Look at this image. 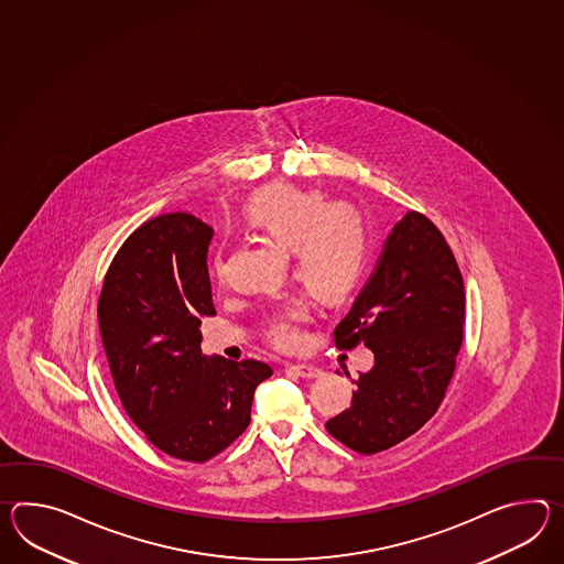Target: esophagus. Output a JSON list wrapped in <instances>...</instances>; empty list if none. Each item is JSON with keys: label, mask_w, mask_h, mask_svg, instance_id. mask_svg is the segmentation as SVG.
Wrapping results in <instances>:
<instances>
[{"label": "esophagus", "mask_w": 564, "mask_h": 564, "mask_svg": "<svg viewBox=\"0 0 564 564\" xmlns=\"http://www.w3.org/2000/svg\"><path fill=\"white\" fill-rule=\"evenodd\" d=\"M288 370L295 372V375L301 376V378H307V380L322 376V368L312 366V364H289Z\"/></svg>", "instance_id": "1"}]
</instances>
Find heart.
I'll return each instance as SVG.
<instances>
[{"instance_id": "heart-1", "label": "heart", "mask_w": 564, "mask_h": 564, "mask_svg": "<svg viewBox=\"0 0 564 564\" xmlns=\"http://www.w3.org/2000/svg\"><path fill=\"white\" fill-rule=\"evenodd\" d=\"M242 220L289 247L293 275L319 300H344L368 267L370 225L362 210L348 202L327 204L319 192L276 184L245 204ZM213 273L223 279L220 254L213 259ZM307 322L310 307L303 301H289L269 315L264 336L279 350H297Z\"/></svg>"}]
</instances>
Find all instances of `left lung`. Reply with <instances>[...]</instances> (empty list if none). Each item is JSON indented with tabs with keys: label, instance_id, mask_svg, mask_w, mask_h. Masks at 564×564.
I'll return each instance as SVG.
<instances>
[{
	"label": "left lung",
	"instance_id": "obj_1",
	"mask_svg": "<svg viewBox=\"0 0 564 564\" xmlns=\"http://www.w3.org/2000/svg\"><path fill=\"white\" fill-rule=\"evenodd\" d=\"M464 324V276L447 240L423 214H404L334 329L339 350L364 344L375 366L354 380L350 409L327 421L329 435L372 455L416 433L449 387Z\"/></svg>",
	"mask_w": 564,
	"mask_h": 564
}]
</instances>
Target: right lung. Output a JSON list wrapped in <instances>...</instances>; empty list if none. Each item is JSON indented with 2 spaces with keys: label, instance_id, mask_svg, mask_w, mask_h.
I'll use <instances>...</instances> for the list:
<instances>
[{
  "label": "right lung",
  "instance_id": "obj_1",
  "mask_svg": "<svg viewBox=\"0 0 564 564\" xmlns=\"http://www.w3.org/2000/svg\"><path fill=\"white\" fill-rule=\"evenodd\" d=\"M213 228L188 213L139 226L115 254L99 297V329L115 389L151 443L204 464L251 423L259 360L206 358L200 319L214 315L206 269Z\"/></svg>",
  "mask_w": 564,
  "mask_h": 564
}]
</instances>
